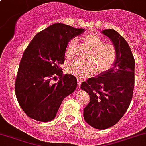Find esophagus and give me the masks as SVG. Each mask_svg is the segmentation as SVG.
I'll use <instances>...</instances> for the list:
<instances>
[{"label":"esophagus","instance_id":"obj_1","mask_svg":"<svg viewBox=\"0 0 146 146\" xmlns=\"http://www.w3.org/2000/svg\"><path fill=\"white\" fill-rule=\"evenodd\" d=\"M83 80L81 79V78L80 77H77V83H78V86L80 87L81 86V84H82V83H83Z\"/></svg>","mask_w":146,"mask_h":146}]
</instances>
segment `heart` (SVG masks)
Masks as SVG:
<instances>
[{
	"instance_id": "obj_1",
	"label": "heart",
	"mask_w": 146,
	"mask_h": 146,
	"mask_svg": "<svg viewBox=\"0 0 146 146\" xmlns=\"http://www.w3.org/2000/svg\"><path fill=\"white\" fill-rule=\"evenodd\" d=\"M83 40L90 46L92 52L88 56L86 62L76 60L69 66L68 71L71 74L80 78L87 77L98 70L104 73L109 70L115 63L117 52L112 43H104L103 39L94 32H88L83 36ZM77 40L72 39L66 49V57L67 60L75 58L76 53Z\"/></svg>"
}]
</instances>
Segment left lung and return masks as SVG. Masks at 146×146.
Returning <instances> with one entry per match:
<instances>
[{"instance_id":"1","label":"left lung","mask_w":146,"mask_h":146,"mask_svg":"<svg viewBox=\"0 0 146 146\" xmlns=\"http://www.w3.org/2000/svg\"><path fill=\"white\" fill-rule=\"evenodd\" d=\"M115 47L117 56L113 67L89 78L80 88L89 93L90 101L83 109L88 124L97 129L115 125L129 106L134 90L135 60L125 39L113 29L103 30Z\"/></svg>"}]
</instances>
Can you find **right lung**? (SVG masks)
<instances>
[{
	"label": "right lung",
	"instance_id": "add662e5",
	"mask_svg": "<svg viewBox=\"0 0 146 146\" xmlns=\"http://www.w3.org/2000/svg\"><path fill=\"white\" fill-rule=\"evenodd\" d=\"M84 31L61 23L53 24L36 33L27 47L19 66L15 93L30 118L40 122L52 121L63 100L76 90V78L71 74L62 76L60 65L65 60L69 42ZM55 74L61 78L52 83Z\"/></svg>",
	"mask_w": 146,
	"mask_h": 146
}]
</instances>
